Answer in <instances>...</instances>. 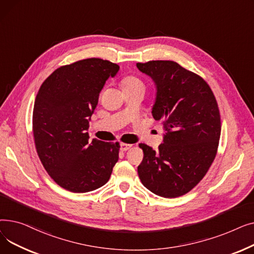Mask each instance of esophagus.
<instances>
[{"label": "esophagus", "mask_w": 254, "mask_h": 254, "mask_svg": "<svg viewBox=\"0 0 254 254\" xmlns=\"http://www.w3.org/2000/svg\"><path fill=\"white\" fill-rule=\"evenodd\" d=\"M131 144H127V143H122L120 144V150L122 151H127L131 147Z\"/></svg>", "instance_id": "obj_1"}]
</instances>
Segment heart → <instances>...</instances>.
<instances>
[{"mask_svg": "<svg viewBox=\"0 0 254 254\" xmlns=\"http://www.w3.org/2000/svg\"><path fill=\"white\" fill-rule=\"evenodd\" d=\"M120 85L123 89H134V88H142L145 89V84L142 79L135 75H127L120 80Z\"/></svg>", "mask_w": 254, "mask_h": 254, "instance_id": "obj_1", "label": "heart"}]
</instances>
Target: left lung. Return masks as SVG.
Here are the masks:
<instances>
[{
    "label": "left lung",
    "mask_w": 254,
    "mask_h": 254,
    "mask_svg": "<svg viewBox=\"0 0 254 254\" xmlns=\"http://www.w3.org/2000/svg\"><path fill=\"white\" fill-rule=\"evenodd\" d=\"M137 68L154 80L152 116L163 120L166 130L156 151L139 144L144 153L139 178L159 196H181L204 178L216 156L221 131L217 101L201 76L175 62L137 63Z\"/></svg>",
    "instance_id": "1"
}]
</instances>
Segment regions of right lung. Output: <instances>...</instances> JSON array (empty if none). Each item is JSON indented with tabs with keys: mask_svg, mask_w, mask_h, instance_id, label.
I'll list each match as a JSON object with an SVG mask.
<instances>
[{
	"mask_svg": "<svg viewBox=\"0 0 254 254\" xmlns=\"http://www.w3.org/2000/svg\"><path fill=\"white\" fill-rule=\"evenodd\" d=\"M119 65L86 59L60 66L40 87L34 104L36 150L48 175L72 192L100 189L118 161L119 143L88 141V122L99 95Z\"/></svg>",
	"mask_w": 254,
	"mask_h": 254,
	"instance_id": "right-lung-1",
	"label": "right lung"
}]
</instances>
